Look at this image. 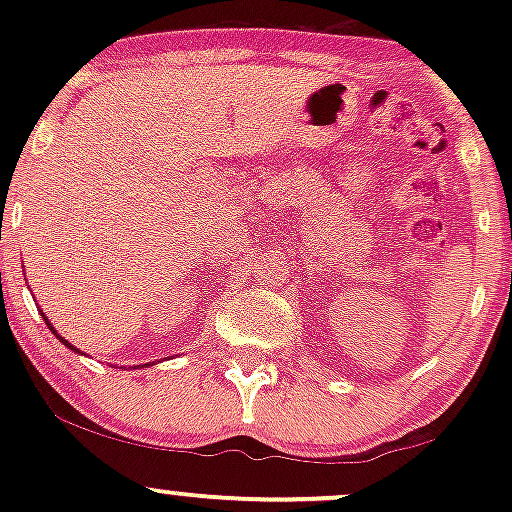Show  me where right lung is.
I'll return each instance as SVG.
<instances>
[{
    "label": "right lung",
    "mask_w": 512,
    "mask_h": 512,
    "mask_svg": "<svg viewBox=\"0 0 512 512\" xmlns=\"http://www.w3.org/2000/svg\"><path fill=\"white\" fill-rule=\"evenodd\" d=\"M45 322H48V320H45ZM48 327H50V330H52V332H55V327H52V325H50V322H48ZM55 334H57V332H55ZM57 337H60V334H57ZM60 342H62L64 346H69V349H74V346H72V344H69V342H64V339H62V337H60ZM74 351H76V349H74ZM146 366H149V363H146Z\"/></svg>",
    "instance_id": "add662e5"
}]
</instances>
